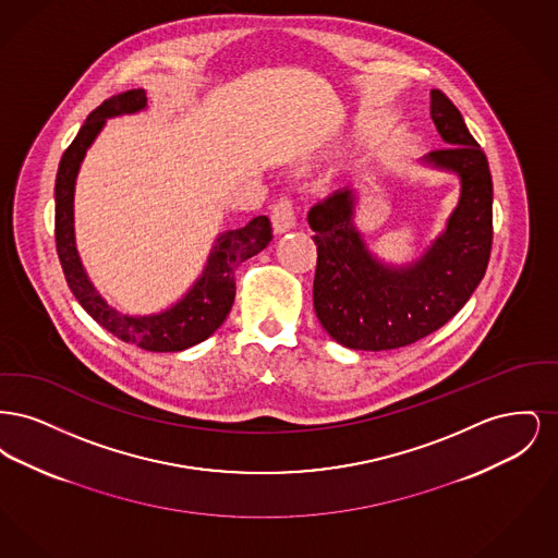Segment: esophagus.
I'll list each match as a JSON object with an SVG mask.
<instances>
[{
  "mask_svg": "<svg viewBox=\"0 0 558 558\" xmlns=\"http://www.w3.org/2000/svg\"><path fill=\"white\" fill-rule=\"evenodd\" d=\"M271 226L276 234H284L291 232L296 226V217H294V205L291 198H280L274 207H271Z\"/></svg>",
  "mask_w": 558,
  "mask_h": 558,
  "instance_id": "obj_1",
  "label": "esophagus"
}]
</instances>
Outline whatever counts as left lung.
Wrapping results in <instances>:
<instances>
[{
  "label": "left lung",
  "instance_id": "8db88e82",
  "mask_svg": "<svg viewBox=\"0 0 558 558\" xmlns=\"http://www.w3.org/2000/svg\"><path fill=\"white\" fill-rule=\"evenodd\" d=\"M430 119L448 146L421 165L453 173L460 196L444 232L418 259L396 266L372 253L355 226V187L332 192L307 215L318 246L316 316L347 349L416 343L453 318L485 276L494 236L489 165L460 110L439 89H430Z\"/></svg>",
  "mask_w": 558,
  "mask_h": 558
}]
</instances>
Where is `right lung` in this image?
Instances as JSON below:
<instances>
[{
    "mask_svg": "<svg viewBox=\"0 0 558 558\" xmlns=\"http://www.w3.org/2000/svg\"><path fill=\"white\" fill-rule=\"evenodd\" d=\"M148 107L144 89H130L105 100L81 125L77 137L62 155L56 173V248L69 289L81 307L125 343L146 351H184L209 339L228 318L236 282V267L262 253L271 240V223L266 215L253 217L246 226L221 232L201 276L182 299L157 314L133 316L117 310L89 280L75 240V184L87 148L105 130L108 119L135 114Z\"/></svg>",
    "mask_w": 558,
    "mask_h": 558,
    "instance_id": "obj_1",
    "label": "right lung"
}]
</instances>
